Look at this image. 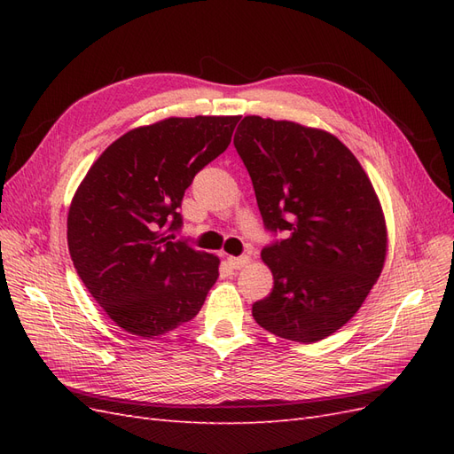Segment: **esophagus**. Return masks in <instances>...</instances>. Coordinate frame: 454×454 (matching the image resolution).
<instances>
[{
	"instance_id": "34e87169",
	"label": "esophagus",
	"mask_w": 454,
	"mask_h": 454,
	"mask_svg": "<svg viewBox=\"0 0 454 454\" xmlns=\"http://www.w3.org/2000/svg\"><path fill=\"white\" fill-rule=\"evenodd\" d=\"M227 263L232 267V269H242L250 263V257L248 255H240V257H232L229 255L227 257Z\"/></svg>"
}]
</instances>
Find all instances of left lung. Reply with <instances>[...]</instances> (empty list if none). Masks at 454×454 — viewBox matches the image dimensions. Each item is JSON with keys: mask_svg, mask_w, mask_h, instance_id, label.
I'll return each instance as SVG.
<instances>
[{"mask_svg": "<svg viewBox=\"0 0 454 454\" xmlns=\"http://www.w3.org/2000/svg\"><path fill=\"white\" fill-rule=\"evenodd\" d=\"M235 147L261 217L287 239L265 246L272 292L252 307L267 332L295 342L335 333L380 277L387 223L362 164L333 134L248 115Z\"/></svg>", "mask_w": 454, "mask_h": 454, "instance_id": "left-lung-1", "label": "left lung"}]
</instances>
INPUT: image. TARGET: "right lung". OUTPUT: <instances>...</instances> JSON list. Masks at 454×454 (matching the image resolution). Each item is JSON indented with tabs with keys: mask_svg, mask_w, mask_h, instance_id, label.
I'll return each mask as SVG.
<instances>
[{
	"mask_svg": "<svg viewBox=\"0 0 454 454\" xmlns=\"http://www.w3.org/2000/svg\"><path fill=\"white\" fill-rule=\"evenodd\" d=\"M235 117H170L122 134L98 157L67 214L79 278L125 332L159 337L189 322L219 259L176 240L185 189L231 144Z\"/></svg>",
	"mask_w": 454,
	"mask_h": 454,
	"instance_id": "obj_1",
	"label": "right lung"
}]
</instances>
